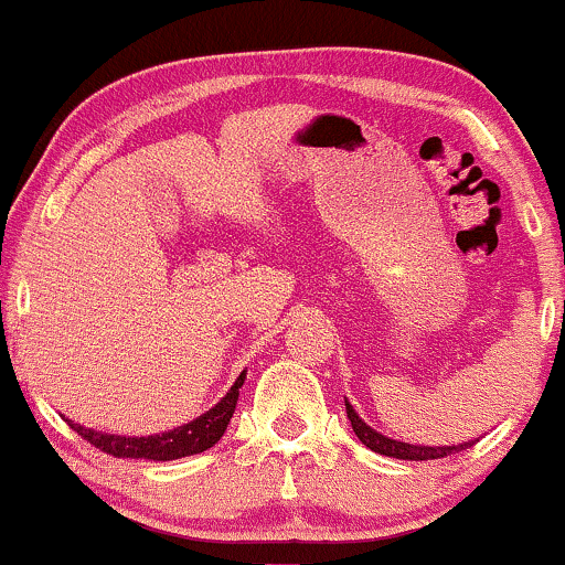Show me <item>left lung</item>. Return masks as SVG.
<instances>
[{"label":"left lung","instance_id":"obj_1","mask_svg":"<svg viewBox=\"0 0 565 565\" xmlns=\"http://www.w3.org/2000/svg\"><path fill=\"white\" fill-rule=\"evenodd\" d=\"M345 414L348 419H351V427L356 431V437L361 443L366 445L369 450L374 452H382V456H390V458H403V461H431V458H445V456H452V452H461L466 448H471L475 443H461V445H448V448H424V445H408V443H398V440H390V437L380 435V431H374L369 427L366 422L359 419V414L353 411L351 403L345 401Z\"/></svg>","mask_w":565,"mask_h":565}]
</instances>
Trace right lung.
I'll return each mask as SVG.
<instances>
[{
    "label": "right lung",
    "instance_id": "right-lung-1",
    "mask_svg": "<svg viewBox=\"0 0 565 565\" xmlns=\"http://www.w3.org/2000/svg\"><path fill=\"white\" fill-rule=\"evenodd\" d=\"M246 380V374H241L235 380V385L230 387V393L222 398L217 406L209 408L206 414H201L199 419L183 424V427L162 431V435L151 437H120V435H102V431L78 427V424L70 422L83 440L99 448L102 452H109L115 458H149V461H175V458L193 456V452H204L212 448L214 443L225 435L230 419H233L235 403H238V387Z\"/></svg>",
    "mask_w": 565,
    "mask_h": 565
}]
</instances>
